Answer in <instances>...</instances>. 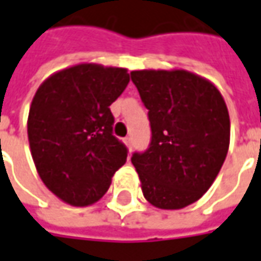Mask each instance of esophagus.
I'll return each instance as SVG.
<instances>
[{
  "instance_id": "obj_1",
  "label": "esophagus",
  "mask_w": 261,
  "mask_h": 261,
  "mask_svg": "<svg viewBox=\"0 0 261 261\" xmlns=\"http://www.w3.org/2000/svg\"><path fill=\"white\" fill-rule=\"evenodd\" d=\"M124 143H125V145L128 147V150H131V148H133V138H131L130 136L124 138Z\"/></svg>"
}]
</instances>
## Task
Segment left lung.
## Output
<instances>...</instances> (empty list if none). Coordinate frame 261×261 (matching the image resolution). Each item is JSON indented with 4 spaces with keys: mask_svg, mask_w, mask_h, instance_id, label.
Wrapping results in <instances>:
<instances>
[{
    "mask_svg": "<svg viewBox=\"0 0 261 261\" xmlns=\"http://www.w3.org/2000/svg\"><path fill=\"white\" fill-rule=\"evenodd\" d=\"M131 81L151 127L148 148L131 157L143 194L159 208H182L210 189L226 160L227 106L210 81L189 71H131Z\"/></svg>",
    "mask_w": 261,
    "mask_h": 261,
    "instance_id": "obj_1",
    "label": "left lung"
}]
</instances>
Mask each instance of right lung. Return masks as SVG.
<instances>
[{"label":"right lung","instance_id":"1","mask_svg":"<svg viewBox=\"0 0 261 261\" xmlns=\"http://www.w3.org/2000/svg\"><path fill=\"white\" fill-rule=\"evenodd\" d=\"M128 81L125 68L79 64L53 74L34 95L28 114L34 164L65 203L98 201L127 160V147L113 136L110 106Z\"/></svg>","mask_w":261,"mask_h":261}]
</instances>
